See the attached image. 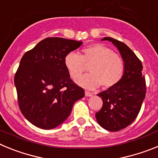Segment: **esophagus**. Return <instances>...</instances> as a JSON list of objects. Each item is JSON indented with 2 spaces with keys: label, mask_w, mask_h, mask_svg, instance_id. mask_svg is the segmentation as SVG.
Wrapping results in <instances>:
<instances>
[{
  "label": "esophagus",
  "mask_w": 158,
  "mask_h": 158,
  "mask_svg": "<svg viewBox=\"0 0 158 158\" xmlns=\"http://www.w3.org/2000/svg\"><path fill=\"white\" fill-rule=\"evenodd\" d=\"M85 96H89V97H90V96H93V93H90V92L85 91Z\"/></svg>",
  "instance_id": "obj_1"
}]
</instances>
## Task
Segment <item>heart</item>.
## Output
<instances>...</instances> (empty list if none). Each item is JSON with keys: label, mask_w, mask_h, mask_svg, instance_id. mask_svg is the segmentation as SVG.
<instances>
[{"label": "heart", "mask_w": 158, "mask_h": 158, "mask_svg": "<svg viewBox=\"0 0 158 158\" xmlns=\"http://www.w3.org/2000/svg\"><path fill=\"white\" fill-rule=\"evenodd\" d=\"M64 65L73 80H77L89 65L90 73L77 80V84L87 89H96L102 85L105 89L116 85L124 73V62L119 55L106 46L96 43L82 50V54L67 53Z\"/></svg>", "instance_id": "1"}]
</instances>
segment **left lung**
Returning a JSON list of instances; mask_svg holds the SVG:
<instances>
[{
  "label": "left lung",
  "instance_id": "8db88e82",
  "mask_svg": "<svg viewBox=\"0 0 158 158\" xmlns=\"http://www.w3.org/2000/svg\"><path fill=\"white\" fill-rule=\"evenodd\" d=\"M124 62V73L116 85L97 94L103 100L101 109L96 113V120L107 131H118L134 122L139 115L146 93L142 65L135 53L125 44L110 37Z\"/></svg>",
  "mask_w": 158,
  "mask_h": 158
}]
</instances>
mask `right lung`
Returning <instances> with one entry per match:
<instances>
[{"mask_svg": "<svg viewBox=\"0 0 158 158\" xmlns=\"http://www.w3.org/2000/svg\"><path fill=\"white\" fill-rule=\"evenodd\" d=\"M82 42L59 37L47 38L23 54L14 83L22 114L37 127L50 130L70 115L85 91L70 79L64 65L67 53Z\"/></svg>", "mask_w": 158, "mask_h": 158, "instance_id": "1", "label": "right lung"}]
</instances>
